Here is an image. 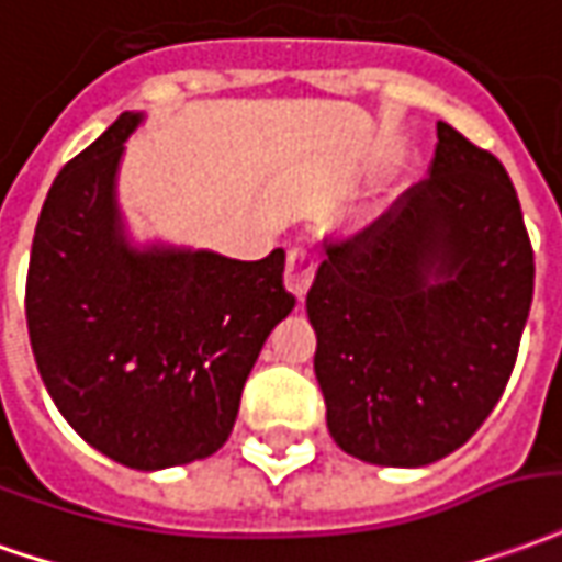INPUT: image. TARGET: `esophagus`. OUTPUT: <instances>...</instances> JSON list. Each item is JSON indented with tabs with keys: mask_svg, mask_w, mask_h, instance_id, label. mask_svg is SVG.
<instances>
[{
	"mask_svg": "<svg viewBox=\"0 0 562 562\" xmlns=\"http://www.w3.org/2000/svg\"><path fill=\"white\" fill-rule=\"evenodd\" d=\"M313 273H316V258H313V252L304 249V246H292L289 255H285V285H289V292L304 301L310 282H313Z\"/></svg>",
	"mask_w": 562,
	"mask_h": 562,
	"instance_id": "esophagus-1",
	"label": "esophagus"
}]
</instances>
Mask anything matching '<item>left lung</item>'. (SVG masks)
<instances>
[{
	"label": "left lung",
	"mask_w": 562,
	"mask_h": 562,
	"mask_svg": "<svg viewBox=\"0 0 562 562\" xmlns=\"http://www.w3.org/2000/svg\"><path fill=\"white\" fill-rule=\"evenodd\" d=\"M325 252L307 316L337 447L402 469L453 453L502 398L532 304L505 167L438 121L429 176Z\"/></svg>",
	"instance_id": "obj_1"
}]
</instances>
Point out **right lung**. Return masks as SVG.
Instances as JSON below:
<instances>
[{
    "label": "right lung",
    "instance_id": "add662e5",
    "mask_svg": "<svg viewBox=\"0 0 562 562\" xmlns=\"http://www.w3.org/2000/svg\"><path fill=\"white\" fill-rule=\"evenodd\" d=\"M139 115L115 124L54 179L26 270V328L66 423L121 465L155 472L213 457L240 411L258 352L294 307L285 252L127 246L115 172Z\"/></svg>",
    "mask_w": 562,
    "mask_h": 562
}]
</instances>
